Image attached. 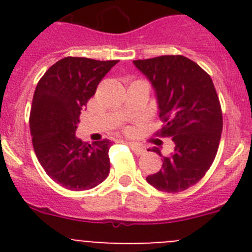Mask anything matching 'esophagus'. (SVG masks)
<instances>
[{
  "mask_svg": "<svg viewBox=\"0 0 252 252\" xmlns=\"http://www.w3.org/2000/svg\"><path fill=\"white\" fill-rule=\"evenodd\" d=\"M128 145H130V148L132 149V151L136 155H141V154L145 153V149L142 148L141 145H139V144H136V142H128Z\"/></svg>",
  "mask_w": 252,
  "mask_h": 252,
  "instance_id": "34e87169",
  "label": "esophagus"
}]
</instances>
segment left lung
Segmentation results:
<instances>
[{
    "label": "left lung",
    "instance_id": "left-lung-1",
    "mask_svg": "<svg viewBox=\"0 0 252 252\" xmlns=\"http://www.w3.org/2000/svg\"><path fill=\"white\" fill-rule=\"evenodd\" d=\"M133 65L155 91L158 113L164 122L158 133L174 142L168 157L151 149L164 161L146 182L161 192H183L204 177L221 140L222 111L213 82L197 63L182 55L133 60Z\"/></svg>",
    "mask_w": 252,
    "mask_h": 252
}]
</instances>
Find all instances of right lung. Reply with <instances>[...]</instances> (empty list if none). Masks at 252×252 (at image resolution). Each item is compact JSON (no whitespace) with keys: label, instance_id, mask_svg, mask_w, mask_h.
<instances>
[{"label":"right lung","instance_id":"right-lung-1","mask_svg":"<svg viewBox=\"0 0 252 252\" xmlns=\"http://www.w3.org/2000/svg\"><path fill=\"white\" fill-rule=\"evenodd\" d=\"M119 60L68 57L50 66L32 98L30 132L37 160L46 174L69 190H87L110 173V140L88 142L75 137L79 115L102 78Z\"/></svg>","mask_w":252,"mask_h":252}]
</instances>
